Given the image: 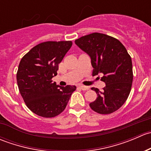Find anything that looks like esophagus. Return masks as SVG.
I'll return each mask as SVG.
<instances>
[{
  "instance_id": "34e87169",
  "label": "esophagus",
  "mask_w": 151,
  "mask_h": 151,
  "mask_svg": "<svg viewBox=\"0 0 151 151\" xmlns=\"http://www.w3.org/2000/svg\"><path fill=\"white\" fill-rule=\"evenodd\" d=\"M79 88H80V89H82L83 91H88V89H89V88H88V86H85V85H79Z\"/></svg>"
}]
</instances>
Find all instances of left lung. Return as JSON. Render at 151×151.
I'll return each instance as SVG.
<instances>
[{
  "label": "left lung",
  "mask_w": 151,
  "mask_h": 151,
  "mask_svg": "<svg viewBox=\"0 0 151 151\" xmlns=\"http://www.w3.org/2000/svg\"><path fill=\"white\" fill-rule=\"evenodd\" d=\"M75 44L91 58L93 75L104 74L103 91L91 88L98 97L90 104L91 108L104 115L118 110L127 99L133 81L132 58L126 47L118 39L100 33L82 36Z\"/></svg>",
  "instance_id": "1"
}]
</instances>
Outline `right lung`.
I'll use <instances>...</instances> for the list:
<instances>
[{
  "label": "right lung",
  "instance_id": "1",
  "mask_svg": "<svg viewBox=\"0 0 151 151\" xmlns=\"http://www.w3.org/2000/svg\"><path fill=\"white\" fill-rule=\"evenodd\" d=\"M72 45L71 41L39 44L19 62L17 81L27 106L36 115L53 118L66 108L75 85L59 86L52 78L57 75L58 64Z\"/></svg>",
  "mask_w": 151,
  "mask_h": 151
}]
</instances>
